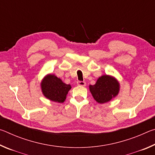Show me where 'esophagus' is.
Returning <instances> with one entry per match:
<instances>
[{
	"label": "esophagus",
	"instance_id": "obj_1",
	"mask_svg": "<svg viewBox=\"0 0 155 155\" xmlns=\"http://www.w3.org/2000/svg\"><path fill=\"white\" fill-rule=\"evenodd\" d=\"M77 85L79 86H85L86 85V83L85 81H77Z\"/></svg>",
	"mask_w": 155,
	"mask_h": 155
}]
</instances>
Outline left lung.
<instances>
[{"label":"left lung","instance_id":"1","mask_svg":"<svg viewBox=\"0 0 155 155\" xmlns=\"http://www.w3.org/2000/svg\"><path fill=\"white\" fill-rule=\"evenodd\" d=\"M90 91L97 103L103 104L118 94L120 84L111 76L103 75L98 78L95 85H90Z\"/></svg>","mask_w":155,"mask_h":155}]
</instances>
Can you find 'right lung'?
<instances>
[{
    "mask_svg": "<svg viewBox=\"0 0 155 155\" xmlns=\"http://www.w3.org/2000/svg\"><path fill=\"white\" fill-rule=\"evenodd\" d=\"M41 91L50 101L56 103H64L71 85L64 83L54 74H48L41 83Z\"/></svg>",
    "mask_w": 155,
    "mask_h": 155,
    "instance_id": "1",
    "label": "right lung"
}]
</instances>
